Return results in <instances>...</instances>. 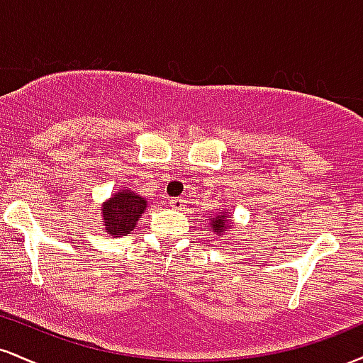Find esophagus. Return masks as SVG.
Wrapping results in <instances>:
<instances>
[{
  "label": "esophagus",
  "mask_w": 363,
  "mask_h": 363,
  "mask_svg": "<svg viewBox=\"0 0 363 363\" xmlns=\"http://www.w3.org/2000/svg\"><path fill=\"white\" fill-rule=\"evenodd\" d=\"M170 206H172L174 210H182V208L186 206V201L182 198H172L170 199Z\"/></svg>",
  "instance_id": "esophagus-1"
}]
</instances>
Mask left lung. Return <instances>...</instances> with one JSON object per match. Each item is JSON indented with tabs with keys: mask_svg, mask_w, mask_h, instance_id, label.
<instances>
[{
	"mask_svg": "<svg viewBox=\"0 0 363 363\" xmlns=\"http://www.w3.org/2000/svg\"><path fill=\"white\" fill-rule=\"evenodd\" d=\"M228 218H230V215H228V211H220L218 215H215L213 218H210V225H211V230L215 232L216 235H223L225 232H228V228H230V223H228Z\"/></svg>",
	"mask_w": 363,
	"mask_h": 363,
	"instance_id": "8db88e82",
	"label": "left lung"
}]
</instances>
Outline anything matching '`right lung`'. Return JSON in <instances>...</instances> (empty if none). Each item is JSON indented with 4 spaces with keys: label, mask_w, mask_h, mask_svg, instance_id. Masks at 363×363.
<instances>
[{
    "label": "right lung",
    "mask_w": 363,
    "mask_h": 363,
    "mask_svg": "<svg viewBox=\"0 0 363 363\" xmlns=\"http://www.w3.org/2000/svg\"><path fill=\"white\" fill-rule=\"evenodd\" d=\"M147 210V199L129 189H119L102 205L104 230L112 237L128 235Z\"/></svg>",
    "instance_id": "obj_1"
}]
</instances>
